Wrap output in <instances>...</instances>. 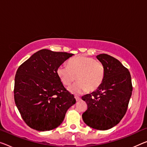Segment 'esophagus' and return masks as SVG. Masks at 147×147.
<instances>
[{
  "label": "esophagus",
  "mask_w": 147,
  "mask_h": 147,
  "mask_svg": "<svg viewBox=\"0 0 147 147\" xmlns=\"http://www.w3.org/2000/svg\"><path fill=\"white\" fill-rule=\"evenodd\" d=\"M75 98H76V101H79V100H81V98H80V97L77 96H75Z\"/></svg>",
  "instance_id": "1"
}]
</instances>
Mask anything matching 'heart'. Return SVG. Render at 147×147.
<instances>
[{"instance_id":"b5f03b06","label":"heart","mask_w":147,"mask_h":147,"mask_svg":"<svg viewBox=\"0 0 147 147\" xmlns=\"http://www.w3.org/2000/svg\"><path fill=\"white\" fill-rule=\"evenodd\" d=\"M60 81L69 86L74 81H78L69 88V91L80 94L87 91L92 92L98 89L104 81L105 71L103 64L94 58L78 56L68 61L67 66L60 65L56 70Z\"/></svg>"}]
</instances>
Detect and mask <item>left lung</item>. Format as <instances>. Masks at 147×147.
<instances>
[{"label":"left lung","instance_id":"obj_1","mask_svg":"<svg viewBox=\"0 0 147 147\" xmlns=\"http://www.w3.org/2000/svg\"><path fill=\"white\" fill-rule=\"evenodd\" d=\"M105 67L100 87L81 98L88 106L82 118L88 126L107 130L116 125L127 111L133 91L129 71L118 60L107 54L96 56Z\"/></svg>","mask_w":147,"mask_h":147}]
</instances>
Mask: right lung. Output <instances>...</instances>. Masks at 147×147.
Instances as JSON below:
<instances>
[{
  "label": "right lung",
  "instance_id": "right-lung-1",
  "mask_svg": "<svg viewBox=\"0 0 147 147\" xmlns=\"http://www.w3.org/2000/svg\"><path fill=\"white\" fill-rule=\"evenodd\" d=\"M73 55L42 49L18 67L14 100L29 127L40 131L56 128L76 103L74 94L65 89L56 73L58 66Z\"/></svg>",
  "mask_w": 147,
  "mask_h": 147
}]
</instances>
